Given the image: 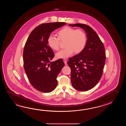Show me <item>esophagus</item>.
<instances>
[{"label": "esophagus", "mask_w": 126, "mask_h": 126, "mask_svg": "<svg viewBox=\"0 0 126 126\" xmlns=\"http://www.w3.org/2000/svg\"><path fill=\"white\" fill-rule=\"evenodd\" d=\"M63 62H64V63H65V65H67V60H66V59H63Z\"/></svg>", "instance_id": "esophagus-1"}]
</instances>
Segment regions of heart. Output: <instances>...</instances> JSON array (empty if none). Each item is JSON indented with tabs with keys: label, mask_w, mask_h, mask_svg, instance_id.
Returning <instances> with one entry per match:
<instances>
[{
	"label": "heart",
	"mask_w": 126,
	"mask_h": 126,
	"mask_svg": "<svg viewBox=\"0 0 126 126\" xmlns=\"http://www.w3.org/2000/svg\"><path fill=\"white\" fill-rule=\"evenodd\" d=\"M58 38L50 35L47 40L48 45L54 51L59 49V40L65 41L64 46L66 48L56 54L58 59H66L75 52L80 53L85 48L87 43L86 33L82 30L76 29L69 27H66L57 32Z\"/></svg>",
	"instance_id": "obj_1"
}]
</instances>
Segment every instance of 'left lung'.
Masks as SVG:
<instances>
[{
    "mask_svg": "<svg viewBox=\"0 0 126 126\" xmlns=\"http://www.w3.org/2000/svg\"><path fill=\"white\" fill-rule=\"evenodd\" d=\"M69 26L82 28L86 34L85 48L70 58L67 64L71 69L73 87L79 91H87L96 86L101 78L106 59L105 47L96 33L89 26L80 23Z\"/></svg>",
    "mask_w": 126,
    "mask_h": 126,
    "instance_id": "1",
    "label": "left lung"
}]
</instances>
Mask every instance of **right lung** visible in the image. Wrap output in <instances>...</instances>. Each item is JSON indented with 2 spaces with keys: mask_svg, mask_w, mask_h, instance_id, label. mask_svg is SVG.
I'll return each instance as SVG.
<instances>
[{
  "mask_svg": "<svg viewBox=\"0 0 126 126\" xmlns=\"http://www.w3.org/2000/svg\"><path fill=\"white\" fill-rule=\"evenodd\" d=\"M66 24L63 22L40 24L31 33L24 46L25 71L31 85L40 92L49 93L56 87L57 77L65 64L62 59L50 62L54 54L47 40L54 31Z\"/></svg>",
  "mask_w": 126,
  "mask_h": 126,
  "instance_id": "1",
  "label": "right lung"
}]
</instances>
